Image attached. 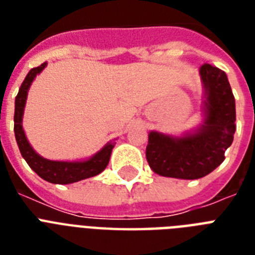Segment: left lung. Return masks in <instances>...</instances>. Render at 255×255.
<instances>
[{
  "label": "left lung",
  "mask_w": 255,
  "mask_h": 255,
  "mask_svg": "<svg viewBox=\"0 0 255 255\" xmlns=\"http://www.w3.org/2000/svg\"><path fill=\"white\" fill-rule=\"evenodd\" d=\"M206 90L205 123L193 135L173 139L151 132L145 157L152 170L165 177L196 180L225 160L236 132V100L226 74L210 65L201 67Z\"/></svg>",
  "instance_id": "obj_1"
}]
</instances>
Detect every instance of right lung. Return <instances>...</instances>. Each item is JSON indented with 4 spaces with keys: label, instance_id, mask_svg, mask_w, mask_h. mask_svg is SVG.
I'll return each mask as SVG.
<instances>
[{
    "label": "right lung",
    "instance_id": "obj_1",
    "mask_svg": "<svg viewBox=\"0 0 255 255\" xmlns=\"http://www.w3.org/2000/svg\"><path fill=\"white\" fill-rule=\"evenodd\" d=\"M46 63H42L38 67H34L26 75L25 81L22 82L18 95L15 96V111H14V133L17 140L18 148L21 151L22 157L29 164V167L43 180L53 184H71V182L81 181L88 177H94L100 172H103L108 165L110 157H111L112 148L115 145V141L108 143L100 152H98L94 157L87 161L81 163H67V161H51L35 153L31 145L26 139L25 132L22 129V115L25 108L26 96L31 82L37 77L42 70L45 69Z\"/></svg>",
    "mask_w": 255,
    "mask_h": 255
}]
</instances>
